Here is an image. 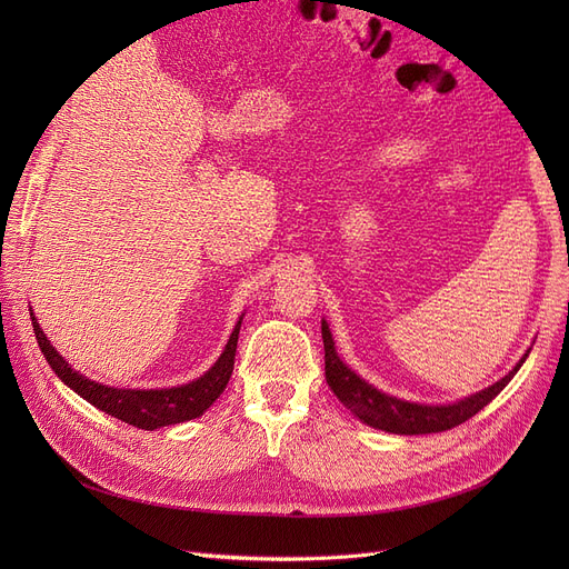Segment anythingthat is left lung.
Returning a JSON list of instances; mask_svg holds the SVG:
<instances>
[{
    "mask_svg": "<svg viewBox=\"0 0 569 569\" xmlns=\"http://www.w3.org/2000/svg\"><path fill=\"white\" fill-rule=\"evenodd\" d=\"M322 343H325V380L335 391L337 399L366 425L375 429H385V432H391V435L446 432V429L458 427L465 420H470L475 412H479L506 389V385L512 380L515 372L522 368L525 358L529 356L527 351L520 363L515 366L503 380L481 389L479 393L468 396V399L449 403V406H425V403H410L403 399H396V396L382 393L366 380H360V375H356L349 366L341 363V358L335 351L330 327H327L325 320H322Z\"/></svg>",
    "mask_w": 569,
    "mask_h": 569,
    "instance_id": "8db88e82",
    "label": "left lung"
}]
</instances>
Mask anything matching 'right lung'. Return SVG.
Listing matches in <instances>:
<instances>
[{"label": "right lung", "mask_w": 569, "mask_h": 569, "mask_svg": "<svg viewBox=\"0 0 569 569\" xmlns=\"http://www.w3.org/2000/svg\"><path fill=\"white\" fill-rule=\"evenodd\" d=\"M30 320H32V330H36V339L40 343V351L44 353L47 363L59 375V380L63 385L71 387L78 396H82V399L92 403L94 408L104 410L109 416L140 429H159V427L178 425V422H187L203 416L206 408L213 406V401L222 391H226L230 382V375L234 368L239 327H242V318H239L226 351L220 353L213 368L209 372H203L194 382L173 387V389H116L109 385L92 382L84 375L76 372L59 356V351L51 347L38 318L30 316Z\"/></svg>", "instance_id": "1"}]
</instances>
